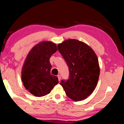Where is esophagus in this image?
I'll use <instances>...</instances> for the list:
<instances>
[{"instance_id": "34e87169", "label": "esophagus", "mask_w": 124, "mask_h": 124, "mask_svg": "<svg viewBox=\"0 0 124 124\" xmlns=\"http://www.w3.org/2000/svg\"><path fill=\"white\" fill-rule=\"evenodd\" d=\"M57 77H58V81L60 82V79H61V76L59 75L57 76Z\"/></svg>"}]
</instances>
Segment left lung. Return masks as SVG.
<instances>
[{"mask_svg": "<svg viewBox=\"0 0 124 124\" xmlns=\"http://www.w3.org/2000/svg\"><path fill=\"white\" fill-rule=\"evenodd\" d=\"M69 67L68 79L61 81L67 96L73 101L85 99L96 86L100 75L98 59L85 43L69 39L58 45Z\"/></svg>", "mask_w": 124, "mask_h": 124, "instance_id": "8db88e82", "label": "left lung"}]
</instances>
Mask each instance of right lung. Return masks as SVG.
<instances>
[{
	"label": "right lung",
	"instance_id": "obj_1",
	"mask_svg": "<svg viewBox=\"0 0 124 124\" xmlns=\"http://www.w3.org/2000/svg\"><path fill=\"white\" fill-rule=\"evenodd\" d=\"M56 51L55 43L44 41L35 46L26 58L22 81L26 89L35 96L47 95L58 83V77L51 75L49 62V58Z\"/></svg>",
	"mask_w": 124,
	"mask_h": 124
}]
</instances>
